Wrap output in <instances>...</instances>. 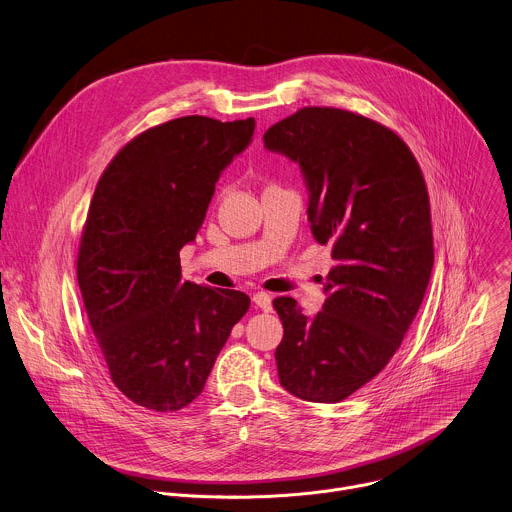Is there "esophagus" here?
Wrapping results in <instances>:
<instances>
[{"label": "esophagus", "mask_w": 512, "mask_h": 512, "mask_svg": "<svg viewBox=\"0 0 512 512\" xmlns=\"http://www.w3.org/2000/svg\"><path fill=\"white\" fill-rule=\"evenodd\" d=\"M253 303H255L259 309H263V311H271V295H269V293H263V291L255 293V295H253Z\"/></svg>", "instance_id": "1"}]
</instances>
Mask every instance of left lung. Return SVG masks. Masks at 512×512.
I'll return each instance as SVG.
<instances>
[{
  "mask_svg": "<svg viewBox=\"0 0 512 512\" xmlns=\"http://www.w3.org/2000/svg\"><path fill=\"white\" fill-rule=\"evenodd\" d=\"M263 142L299 164L311 233L335 261L317 315L273 301L279 382L307 402H342L386 368L422 305L434 265L426 183L398 134L348 110L301 108Z\"/></svg>",
  "mask_w": 512,
  "mask_h": 512,
  "instance_id": "left-lung-1",
  "label": "left lung"
}]
</instances>
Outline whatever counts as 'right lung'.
Returning <instances> with one entry per match:
<instances>
[{
	"label": "right lung",
	"instance_id": "right-lung-1",
	"mask_svg": "<svg viewBox=\"0 0 512 512\" xmlns=\"http://www.w3.org/2000/svg\"><path fill=\"white\" fill-rule=\"evenodd\" d=\"M253 132V118L164 122L130 140L96 185L78 285L112 382L148 410L189 406L249 309L243 291L183 281L179 251Z\"/></svg>",
	"mask_w": 512,
	"mask_h": 512
}]
</instances>
